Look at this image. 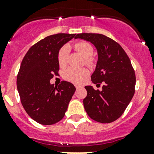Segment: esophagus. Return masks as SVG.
Returning <instances> with one entry per match:
<instances>
[{
	"mask_svg": "<svg viewBox=\"0 0 154 154\" xmlns=\"http://www.w3.org/2000/svg\"><path fill=\"white\" fill-rule=\"evenodd\" d=\"M75 87H76V89H77H77H79V88H80V86H77V85H76V86H75Z\"/></svg>",
	"mask_w": 154,
	"mask_h": 154,
	"instance_id": "obj_1",
	"label": "esophagus"
}]
</instances>
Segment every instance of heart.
Returning a JSON list of instances; mask_svg holds the SVG:
<instances>
[{
    "label": "heart",
    "instance_id": "obj_1",
    "mask_svg": "<svg viewBox=\"0 0 154 154\" xmlns=\"http://www.w3.org/2000/svg\"><path fill=\"white\" fill-rule=\"evenodd\" d=\"M74 49L84 57L85 64L89 66H93L96 63V60L92 54L93 53V45L85 41L78 42L74 45ZM70 47L67 45H64L60 48L57 54V61L61 67H64L67 64ZM89 75V70L85 67L83 68H74L70 67L66 70L63 74V77L66 80L76 84H80L84 81L87 76Z\"/></svg>",
    "mask_w": 154,
    "mask_h": 154
}]
</instances>
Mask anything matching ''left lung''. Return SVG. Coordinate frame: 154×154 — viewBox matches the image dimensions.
Instances as JSON below:
<instances>
[{"instance_id":"8db88e82","label":"left lung","mask_w":154,"mask_h":154,"mask_svg":"<svg viewBox=\"0 0 154 154\" xmlns=\"http://www.w3.org/2000/svg\"><path fill=\"white\" fill-rule=\"evenodd\" d=\"M90 42L97 48L98 61L91 80L102 90L86 86L84 106L87 115L96 122L110 123L124 113L135 88V73L128 56L116 41L102 34L80 33L75 38Z\"/></svg>"}]
</instances>
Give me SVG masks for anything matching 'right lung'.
<instances>
[{"instance_id": "obj_1", "label": "right lung", "mask_w": 154, "mask_h": 154, "mask_svg": "<svg viewBox=\"0 0 154 154\" xmlns=\"http://www.w3.org/2000/svg\"><path fill=\"white\" fill-rule=\"evenodd\" d=\"M76 34L58 33L45 37L33 45L24 56L19 70L17 86L27 114L45 125L55 124L64 118L76 88L71 83L50 84L58 75L57 54Z\"/></svg>"}]
</instances>
